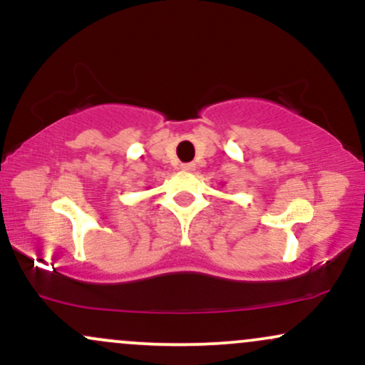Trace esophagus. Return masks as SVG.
Here are the masks:
<instances>
[{
    "label": "esophagus",
    "instance_id": "34e87169",
    "mask_svg": "<svg viewBox=\"0 0 365 365\" xmlns=\"http://www.w3.org/2000/svg\"><path fill=\"white\" fill-rule=\"evenodd\" d=\"M182 170L183 171H194L195 165H194V163H185V165H182Z\"/></svg>",
    "mask_w": 365,
    "mask_h": 365
}]
</instances>
